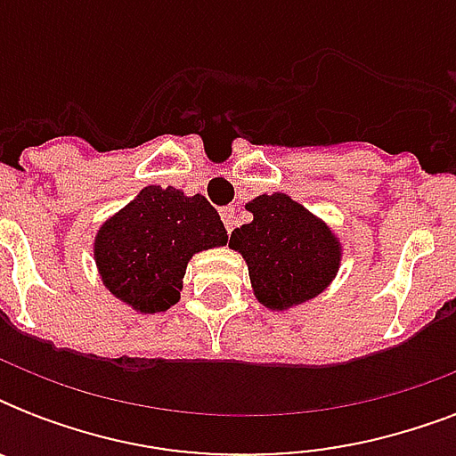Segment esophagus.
I'll use <instances>...</instances> for the list:
<instances>
[{"label":"esophagus","instance_id":"esophagus-1","mask_svg":"<svg viewBox=\"0 0 456 456\" xmlns=\"http://www.w3.org/2000/svg\"><path fill=\"white\" fill-rule=\"evenodd\" d=\"M222 215V222H224V227H227V232H232L234 229V222H236V208H222L220 210Z\"/></svg>","mask_w":456,"mask_h":456}]
</instances>
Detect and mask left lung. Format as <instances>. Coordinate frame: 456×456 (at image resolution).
I'll use <instances>...</instances> for the list:
<instances>
[{
    "label": "left lung",
    "instance_id": "left-lung-1",
    "mask_svg": "<svg viewBox=\"0 0 456 456\" xmlns=\"http://www.w3.org/2000/svg\"><path fill=\"white\" fill-rule=\"evenodd\" d=\"M246 208L253 222L234 229L229 246L246 257L257 300L286 310L324 291L340 260L338 241L324 222L286 193L257 196Z\"/></svg>",
    "mask_w": 456,
    "mask_h": 456
}]
</instances>
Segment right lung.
<instances>
[{
    "mask_svg": "<svg viewBox=\"0 0 456 456\" xmlns=\"http://www.w3.org/2000/svg\"><path fill=\"white\" fill-rule=\"evenodd\" d=\"M227 229L206 196L146 186L96 236L94 257L116 298L153 314L179 300L186 263L227 243Z\"/></svg>",
    "mask_w": 456,
    "mask_h": 456,
    "instance_id": "add662e5",
    "label": "right lung"
}]
</instances>
